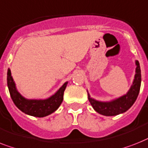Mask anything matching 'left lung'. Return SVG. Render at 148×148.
Listing matches in <instances>:
<instances>
[{
	"mask_svg": "<svg viewBox=\"0 0 148 148\" xmlns=\"http://www.w3.org/2000/svg\"><path fill=\"white\" fill-rule=\"evenodd\" d=\"M135 74L132 84L125 94L113 99L110 101H99L93 99L87 90L88 99L94 110L106 116H113L122 114L132 107L136 100L140 91L141 74L138 61L135 60Z\"/></svg>",
	"mask_w": 148,
	"mask_h": 148,
	"instance_id": "obj_1",
	"label": "left lung"
}]
</instances>
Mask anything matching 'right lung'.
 Listing matches in <instances>:
<instances>
[{
  "label": "right lung",
  "instance_id": "right-lung-1",
  "mask_svg": "<svg viewBox=\"0 0 148 148\" xmlns=\"http://www.w3.org/2000/svg\"><path fill=\"white\" fill-rule=\"evenodd\" d=\"M7 80L10 94L16 106L26 115L39 118L49 116L58 109L63 101L64 92L68 83H64L53 95L46 99H27L17 90L10 68Z\"/></svg>",
  "mask_w": 148,
  "mask_h": 148
}]
</instances>
